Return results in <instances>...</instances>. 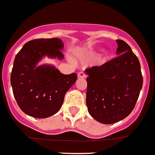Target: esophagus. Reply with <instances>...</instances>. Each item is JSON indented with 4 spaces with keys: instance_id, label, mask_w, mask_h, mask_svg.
Listing matches in <instances>:
<instances>
[{
    "instance_id": "1",
    "label": "esophagus",
    "mask_w": 155,
    "mask_h": 155,
    "mask_svg": "<svg viewBox=\"0 0 155 155\" xmlns=\"http://www.w3.org/2000/svg\"><path fill=\"white\" fill-rule=\"evenodd\" d=\"M78 78H86V74L84 72H82V71H80L78 74Z\"/></svg>"
}]
</instances>
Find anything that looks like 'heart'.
Wrapping results in <instances>:
<instances>
[{"mask_svg":"<svg viewBox=\"0 0 155 155\" xmlns=\"http://www.w3.org/2000/svg\"><path fill=\"white\" fill-rule=\"evenodd\" d=\"M100 51H102V49H97V50H96V51H94L93 52H91V53L88 54V58L91 57V56H93V55H97V54L100 53ZM105 60H106L105 58H103V59H102V61H105Z\"/></svg>","mask_w":155,"mask_h":155,"instance_id":"1","label":"heart"}]
</instances>
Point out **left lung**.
<instances>
[{"label":"left lung","instance_id":"8db88e82","mask_svg":"<svg viewBox=\"0 0 155 155\" xmlns=\"http://www.w3.org/2000/svg\"><path fill=\"white\" fill-rule=\"evenodd\" d=\"M116 41L117 58L85 71L88 111L107 125L121 121L133 111L143 86L138 58L126 42Z\"/></svg>","mask_w":155,"mask_h":155}]
</instances>
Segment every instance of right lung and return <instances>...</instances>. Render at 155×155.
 I'll list each match as a JSON object with an SVG mask.
<instances>
[{"instance_id":"obj_1","label":"right lung","mask_w":155,"mask_h":155,"mask_svg":"<svg viewBox=\"0 0 155 155\" xmlns=\"http://www.w3.org/2000/svg\"><path fill=\"white\" fill-rule=\"evenodd\" d=\"M64 45L59 38L26 42L15 58L11 84L18 107L27 115L46 118L59 111L65 94L74 84L77 74H63L55 66L39 63L45 57L63 59Z\"/></svg>"}]
</instances>
